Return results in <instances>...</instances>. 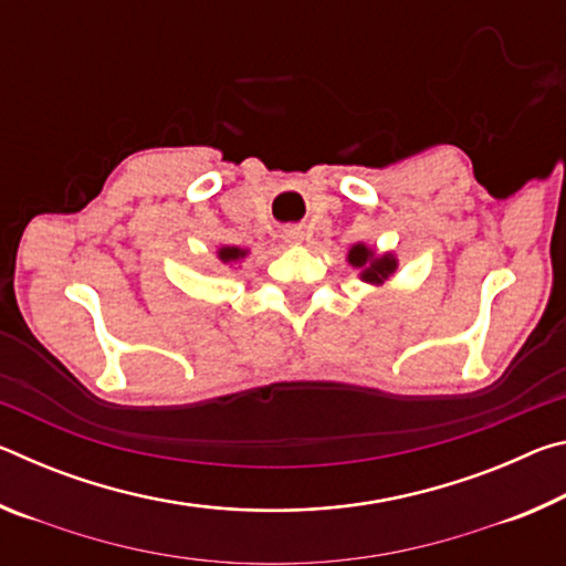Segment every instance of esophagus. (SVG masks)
Masks as SVG:
<instances>
[{
  "instance_id": "obj_1",
  "label": "esophagus",
  "mask_w": 566,
  "mask_h": 566,
  "mask_svg": "<svg viewBox=\"0 0 566 566\" xmlns=\"http://www.w3.org/2000/svg\"><path fill=\"white\" fill-rule=\"evenodd\" d=\"M304 239V232L300 227H290V229H284V242H290V244H300Z\"/></svg>"
}]
</instances>
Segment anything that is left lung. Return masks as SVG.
Segmentation results:
<instances>
[{"mask_svg":"<svg viewBox=\"0 0 566 566\" xmlns=\"http://www.w3.org/2000/svg\"><path fill=\"white\" fill-rule=\"evenodd\" d=\"M349 264L354 270H359L361 282L369 284H385L391 274L397 270L395 254H375V249L367 244H354L347 254Z\"/></svg>","mask_w":566,"mask_h":566,"instance_id":"8db88e82","label":"left lung"}]
</instances>
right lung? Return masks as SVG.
<instances>
[{
    "instance_id": "right-lung-1",
    "label": "right lung",
    "mask_w": 566,
    "mask_h": 566,
    "mask_svg": "<svg viewBox=\"0 0 566 566\" xmlns=\"http://www.w3.org/2000/svg\"><path fill=\"white\" fill-rule=\"evenodd\" d=\"M217 256H219V262H224V264H237L239 260H244V256H247V249H239V247H219V249H217Z\"/></svg>"
}]
</instances>
